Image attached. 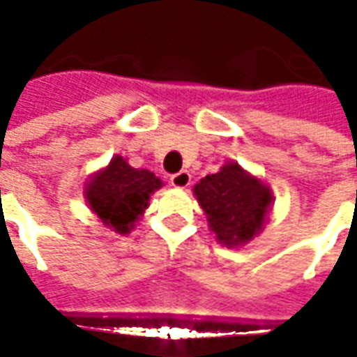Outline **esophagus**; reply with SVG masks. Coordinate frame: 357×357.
<instances>
[{"mask_svg":"<svg viewBox=\"0 0 357 357\" xmlns=\"http://www.w3.org/2000/svg\"><path fill=\"white\" fill-rule=\"evenodd\" d=\"M170 183L174 187H178V189H185V187L191 183V174L185 170L178 172V174H174L170 178Z\"/></svg>","mask_w":357,"mask_h":357,"instance_id":"34e87169","label":"esophagus"}]
</instances>
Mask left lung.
<instances>
[{"instance_id":"1","label":"left lung","mask_w":357,"mask_h":357,"mask_svg":"<svg viewBox=\"0 0 357 357\" xmlns=\"http://www.w3.org/2000/svg\"><path fill=\"white\" fill-rule=\"evenodd\" d=\"M197 201L208 218V225L225 247L245 245L262 229L271 204V193L239 164L202 178L195 185Z\"/></svg>"}]
</instances>
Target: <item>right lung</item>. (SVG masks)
Instances as JSON below:
<instances>
[{
  "mask_svg": "<svg viewBox=\"0 0 357 357\" xmlns=\"http://www.w3.org/2000/svg\"><path fill=\"white\" fill-rule=\"evenodd\" d=\"M162 185L153 172L137 170L122 156H114L88 183V202L102 224L118 233H130L133 222L145 212L149 197Z\"/></svg>",
  "mask_w": 357,
  "mask_h": 357,
  "instance_id": "obj_1",
  "label": "right lung"
}]
</instances>
